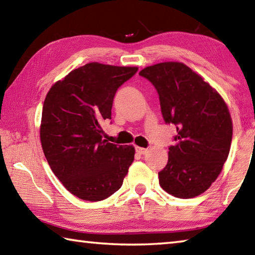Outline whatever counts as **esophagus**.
I'll use <instances>...</instances> for the list:
<instances>
[{
  "mask_svg": "<svg viewBox=\"0 0 255 255\" xmlns=\"http://www.w3.org/2000/svg\"><path fill=\"white\" fill-rule=\"evenodd\" d=\"M136 152L138 153V154H140V155H143V154H146L148 152V149L147 148H144V147H136Z\"/></svg>",
  "mask_w": 255,
  "mask_h": 255,
  "instance_id": "obj_1",
  "label": "esophagus"
}]
</instances>
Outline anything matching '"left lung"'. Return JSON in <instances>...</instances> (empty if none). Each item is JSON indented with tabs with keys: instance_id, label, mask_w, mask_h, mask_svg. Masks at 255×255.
<instances>
[{
	"instance_id": "obj_1",
	"label": "left lung",
	"mask_w": 255,
	"mask_h": 255,
	"mask_svg": "<svg viewBox=\"0 0 255 255\" xmlns=\"http://www.w3.org/2000/svg\"><path fill=\"white\" fill-rule=\"evenodd\" d=\"M139 75L157 90L165 123L176 126L169 161L158 172L159 185L182 199L201 195L221 174L230 154L233 123L226 102L183 63H158Z\"/></svg>"
}]
</instances>
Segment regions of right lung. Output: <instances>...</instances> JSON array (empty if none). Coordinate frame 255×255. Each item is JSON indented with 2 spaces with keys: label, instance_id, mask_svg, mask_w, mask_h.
Masks as SVG:
<instances>
[{
  "label": "right lung",
  "instance_id": "add662e5",
  "mask_svg": "<svg viewBox=\"0 0 255 255\" xmlns=\"http://www.w3.org/2000/svg\"><path fill=\"white\" fill-rule=\"evenodd\" d=\"M138 67L85 64L59 80L42 107L40 141L51 171L73 196L100 201L123 185L135 156L132 145L102 139L116 91Z\"/></svg>",
  "mask_w": 255,
  "mask_h": 255
}]
</instances>
